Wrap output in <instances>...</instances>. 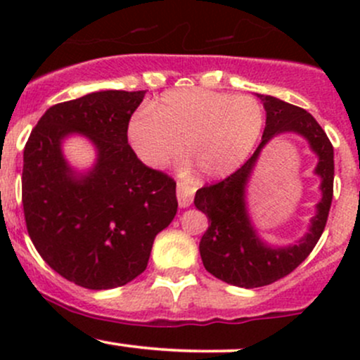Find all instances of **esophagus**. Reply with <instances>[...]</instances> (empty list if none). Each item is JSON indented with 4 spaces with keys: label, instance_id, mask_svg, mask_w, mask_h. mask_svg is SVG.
I'll return each instance as SVG.
<instances>
[{
    "label": "esophagus",
    "instance_id": "1",
    "mask_svg": "<svg viewBox=\"0 0 360 360\" xmlns=\"http://www.w3.org/2000/svg\"><path fill=\"white\" fill-rule=\"evenodd\" d=\"M194 191H196V189H194L193 186H189L188 183H183V181L177 183V201H179L181 208H188V206L193 203Z\"/></svg>",
    "mask_w": 360,
    "mask_h": 360
}]
</instances>
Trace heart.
Returning a JSON list of instances; mask_svg holds the SVG:
<instances>
[{
    "mask_svg": "<svg viewBox=\"0 0 360 360\" xmlns=\"http://www.w3.org/2000/svg\"><path fill=\"white\" fill-rule=\"evenodd\" d=\"M266 111L254 96L210 89L164 93L128 123V140L148 167H162L183 152L206 177L229 176L257 146Z\"/></svg>",
    "mask_w": 360,
    "mask_h": 360,
    "instance_id": "b5f03b06",
    "label": "heart"
}]
</instances>
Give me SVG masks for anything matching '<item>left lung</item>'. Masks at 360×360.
I'll return each instance as SVG.
<instances>
[{"mask_svg":"<svg viewBox=\"0 0 360 360\" xmlns=\"http://www.w3.org/2000/svg\"><path fill=\"white\" fill-rule=\"evenodd\" d=\"M266 108L262 142L240 169L229 177L198 189L194 206L208 217L210 226L200 242L205 269L238 288L276 283L308 257L323 233L333 198V147L323 128L307 110L274 96L257 94ZM281 133H298L319 155L316 174L322 177V200L309 233L292 246L271 248L258 238L246 212L245 188L262 148Z\"/></svg>","mask_w":360,"mask_h":360,"instance_id":"left-lung-1","label":"left lung"}]
</instances>
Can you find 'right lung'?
Masks as SVG:
<instances>
[{
    "label": "right lung",
    "mask_w": 360,
    "mask_h": 360,
    "mask_svg": "<svg viewBox=\"0 0 360 360\" xmlns=\"http://www.w3.org/2000/svg\"><path fill=\"white\" fill-rule=\"evenodd\" d=\"M147 91H98L53 105L23 150L22 201L37 252L77 286H125L146 271L155 235L177 212L176 181L147 167L128 146V122ZM88 136L97 162L68 167L61 140Z\"/></svg>",
    "instance_id": "obj_1"
}]
</instances>
